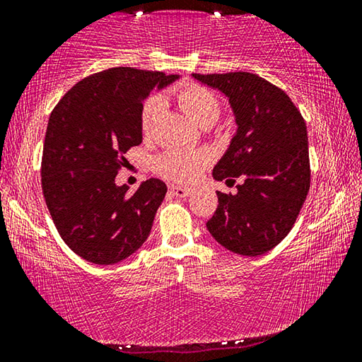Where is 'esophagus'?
Listing matches in <instances>:
<instances>
[{"label": "esophagus", "instance_id": "esophagus-1", "mask_svg": "<svg viewBox=\"0 0 362 362\" xmlns=\"http://www.w3.org/2000/svg\"><path fill=\"white\" fill-rule=\"evenodd\" d=\"M170 193L174 194V197H177V198H187V197H190L192 194V188H187V187H177V185H172L170 188Z\"/></svg>", "mask_w": 362, "mask_h": 362}]
</instances>
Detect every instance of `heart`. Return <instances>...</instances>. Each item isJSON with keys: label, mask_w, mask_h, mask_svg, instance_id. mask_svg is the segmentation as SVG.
<instances>
[{"label": "heart", "mask_w": 362, "mask_h": 362, "mask_svg": "<svg viewBox=\"0 0 362 362\" xmlns=\"http://www.w3.org/2000/svg\"><path fill=\"white\" fill-rule=\"evenodd\" d=\"M182 107L190 114L194 122L202 127H211L219 120L222 103L214 91L198 83H187L177 91ZM164 109V96L153 93L148 96L140 109V127L143 134H150ZM209 156L203 151L169 150L154 159V170L160 177L177 183L197 180L208 168Z\"/></svg>", "instance_id": "obj_1"}]
</instances>
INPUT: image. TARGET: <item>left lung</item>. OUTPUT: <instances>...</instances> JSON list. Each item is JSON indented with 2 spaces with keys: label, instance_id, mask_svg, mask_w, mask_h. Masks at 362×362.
I'll use <instances>...</instances> for the list:
<instances>
[{
  "label": "left lung",
  "instance_id": "1",
  "mask_svg": "<svg viewBox=\"0 0 362 362\" xmlns=\"http://www.w3.org/2000/svg\"><path fill=\"white\" fill-rule=\"evenodd\" d=\"M193 77L227 96L238 125L212 175L227 183L242 182L235 194L217 192L219 204L206 227L233 253H267L288 235L309 192L305 119L282 88L256 74Z\"/></svg>",
  "mask_w": 362,
  "mask_h": 362
}]
</instances>
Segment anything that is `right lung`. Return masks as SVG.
<instances>
[{"label":"right lung","mask_w":362,"mask_h":362,"mask_svg":"<svg viewBox=\"0 0 362 362\" xmlns=\"http://www.w3.org/2000/svg\"><path fill=\"white\" fill-rule=\"evenodd\" d=\"M177 76L112 67L80 80L51 112L42 156V188L61 238L93 264H114L145 243L168 192L159 179L134 194L117 187L124 154L141 143L140 109L154 87Z\"/></svg>","instance_id":"right-lung-1"}]
</instances>
